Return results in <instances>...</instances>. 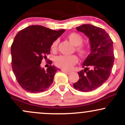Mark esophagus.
Here are the masks:
<instances>
[{
  "instance_id": "esophagus-1",
  "label": "esophagus",
  "mask_w": 125,
  "mask_h": 125,
  "mask_svg": "<svg viewBox=\"0 0 125 125\" xmlns=\"http://www.w3.org/2000/svg\"><path fill=\"white\" fill-rule=\"evenodd\" d=\"M62 71L64 72V73H65L66 74H69L70 73H71V72H70V71H66V70H62Z\"/></svg>"
}]
</instances>
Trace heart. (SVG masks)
<instances>
[{
    "mask_svg": "<svg viewBox=\"0 0 125 125\" xmlns=\"http://www.w3.org/2000/svg\"><path fill=\"white\" fill-rule=\"evenodd\" d=\"M68 38L72 43V44L76 46V50L81 55H84L87 53V48L81 44L83 42V38L79 34L76 32H72L68 35ZM59 43L58 40H56L52 44L51 49L54 51L56 50ZM78 59L75 55L71 56H59L55 59L56 65L62 69L69 70L78 62Z\"/></svg>",
    "mask_w": 125,
    "mask_h": 125,
    "instance_id": "heart-1",
    "label": "heart"
}]
</instances>
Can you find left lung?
Wrapping results in <instances>:
<instances>
[{
    "label": "left lung",
    "instance_id": "obj_1",
    "mask_svg": "<svg viewBox=\"0 0 125 125\" xmlns=\"http://www.w3.org/2000/svg\"><path fill=\"white\" fill-rule=\"evenodd\" d=\"M76 30L88 37L91 53L83 64L84 69L78 72L79 80L73 85L79 91H91L100 87L110 75L115 60L113 41L103 29L91 24H83Z\"/></svg>",
    "mask_w": 125,
    "mask_h": 125
}]
</instances>
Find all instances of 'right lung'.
Listing matches in <instances>:
<instances>
[{
	"label": "right lung",
	"instance_id": "add662e5",
	"mask_svg": "<svg viewBox=\"0 0 125 125\" xmlns=\"http://www.w3.org/2000/svg\"><path fill=\"white\" fill-rule=\"evenodd\" d=\"M65 31H55L41 25L21 30L11 46L12 68L18 83L25 91L38 93L47 91L53 82L57 69L52 66L45 70L40 66L42 58L50 53L52 44Z\"/></svg>",
	"mask_w": 125,
	"mask_h": 125
}]
</instances>
